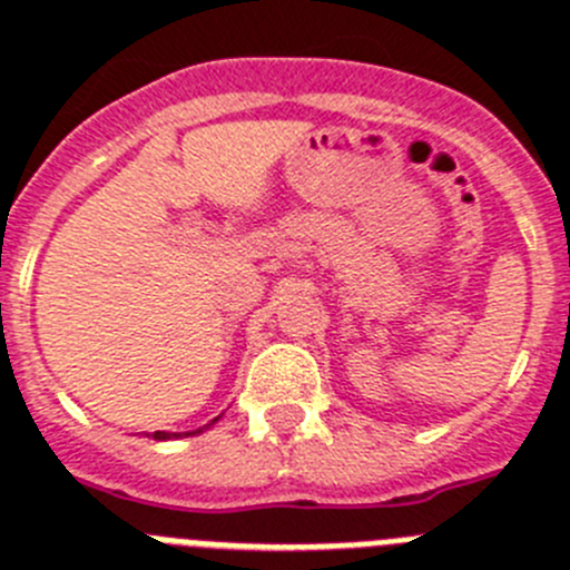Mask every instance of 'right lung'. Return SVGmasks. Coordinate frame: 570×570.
I'll return each mask as SVG.
<instances>
[{
    "instance_id": "add662e5",
    "label": "right lung",
    "mask_w": 570,
    "mask_h": 570,
    "mask_svg": "<svg viewBox=\"0 0 570 570\" xmlns=\"http://www.w3.org/2000/svg\"><path fill=\"white\" fill-rule=\"evenodd\" d=\"M155 438H158V441H166V438H171L169 432H155Z\"/></svg>"
}]
</instances>
